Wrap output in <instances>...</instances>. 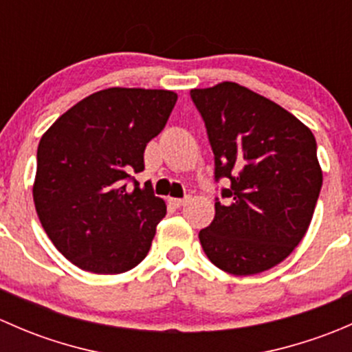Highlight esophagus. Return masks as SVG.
<instances>
[{"mask_svg":"<svg viewBox=\"0 0 352 352\" xmlns=\"http://www.w3.org/2000/svg\"><path fill=\"white\" fill-rule=\"evenodd\" d=\"M187 201H189V197H184V199H173V197H170V199H168V202L173 206V208H180V206L186 204Z\"/></svg>","mask_w":352,"mask_h":352,"instance_id":"1","label":"esophagus"}]
</instances>
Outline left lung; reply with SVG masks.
Segmentation results:
<instances>
[{
	"mask_svg": "<svg viewBox=\"0 0 352 352\" xmlns=\"http://www.w3.org/2000/svg\"><path fill=\"white\" fill-rule=\"evenodd\" d=\"M214 153L216 197L211 225L199 232L202 250L221 271L264 272L294 250L310 226L322 189L317 141L281 105L223 81L190 90Z\"/></svg>",
	"mask_w": 352,
	"mask_h": 352,
	"instance_id": "1",
	"label": "left lung"
}]
</instances>
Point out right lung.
<instances>
[{"instance_id":"1","label":"right lung","mask_w":352,"mask_h":352,"mask_svg":"<svg viewBox=\"0 0 352 352\" xmlns=\"http://www.w3.org/2000/svg\"><path fill=\"white\" fill-rule=\"evenodd\" d=\"M177 94L107 88L63 113L37 148L34 202L54 247L95 274H120L148 255L166 214L144 170V148L165 127Z\"/></svg>"}]
</instances>
